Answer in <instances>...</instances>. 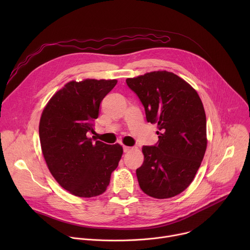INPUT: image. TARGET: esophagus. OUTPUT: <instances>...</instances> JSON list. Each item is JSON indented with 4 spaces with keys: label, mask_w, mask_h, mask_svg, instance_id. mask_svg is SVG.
Listing matches in <instances>:
<instances>
[{
    "label": "esophagus",
    "mask_w": 250,
    "mask_h": 250,
    "mask_svg": "<svg viewBox=\"0 0 250 250\" xmlns=\"http://www.w3.org/2000/svg\"><path fill=\"white\" fill-rule=\"evenodd\" d=\"M123 150H124V152H128V151L130 150V147L125 146H123Z\"/></svg>",
    "instance_id": "obj_1"
}]
</instances>
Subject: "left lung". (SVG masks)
Segmentation results:
<instances>
[{"label":"left lung","mask_w":250,"mask_h":250,"mask_svg":"<svg viewBox=\"0 0 250 250\" xmlns=\"http://www.w3.org/2000/svg\"><path fill=\"white\" fill-rule=\"evenodd\" d=\"M145 106L146 121L157 124L158 141L142 147L136 169L140 189L156 199L182 193L193 181L207 148L203 103L191 85L167 71L126 79Z\"/></svg>","instance_id":"left-lung-1"}]
</instances>
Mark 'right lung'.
<instances>
[{
  "instance_id": "obj_1",
  "label": "right lung",
  "mask_w": 250,
  "mask_h": 250,
  "mask_svg": "<svg viewBox=\"0 0 250 250\" xmlns=\"http://www.w3.org/2000/svg\"><path fill=\"white\" fill-rule=\"evenodd\" d=\"M117 82L71 81L53 95L42 112L40 139L47 167L58 184L77 197L103 194L123 155L120 145L94 142L87 136L94 132L101 102Z\"/></svg>"
}]
</instances>
